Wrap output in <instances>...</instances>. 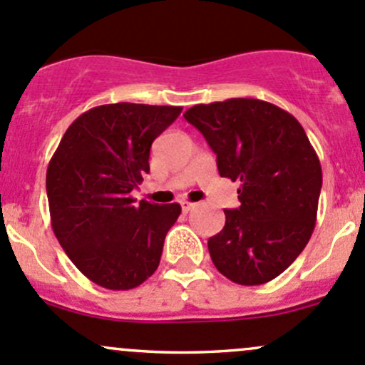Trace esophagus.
<instances>
[{
    "mask_svg": "<svg viewBox=\"0 0 365 365\" xmlns=\"http://www.w3.org/2000/svg\"><path fill=\"white\" fill-rule=\"evenodd\" d=\"M194 208V203H190V201H183V203H182V210H183V212H190V210H192Z\"/></svg>",
    "mask_w": 365,
    "mask_h": 365,
    "instance_id": "obj_1",
    "label": "esophagus"
}]
</instances>
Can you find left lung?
Here are the masks:
<instances>
[{"instance_id":"obj_1","label":"left lung","mask_w":365,"mask_h":365,"mask_svg":"<svg viewBox=\"0 0 365 365\" xmlns=\"http://www.w3.org/2000/svg\"><path fill=\"white\" fill-rule=\"evenodd\" d=\"M205 135L219 175L240 180L235 210L208 240L217 270L242 286L281 275L314 231L322 165L304 127L284 109L257 98H230L187 109Z\"/></svg>"}]
</instances>
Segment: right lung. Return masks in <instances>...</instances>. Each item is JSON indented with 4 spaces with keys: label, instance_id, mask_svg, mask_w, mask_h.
I'll return each mask as SVG.
<instances>
[{
    "label": "right lung",
    "instance_id": "1",
    "mask_svg": "<svg viewBox=\"0 0 365 365\" xmlns=\"http://www.w3.org/2000/svg\"><path fill=\"white\" fill-rule=\"evenodd\" d=\"M182 108L118 102L83 113L67 128L46 176L58 242L91 282L138 288L160 263L164 238L182 206L130 192L150 173V148Z\"/></svg>",
    "mask_w": 365,
    "mask_h": 365
}]
</instances>
